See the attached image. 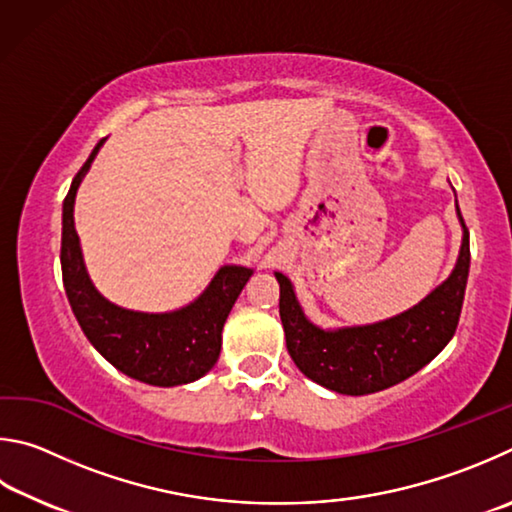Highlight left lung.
Listing matches in <instances>:
<instances>
[{
  "label": "left lung",
  "instance_id": "left-lung-1",
  "mask_svg": "<svg viewBox=\"0 0 512 512\" xmlns=\"http://www.w3.org/2000/svg\"><path fill=\"white\" fill-rule=\"evenodd\" d=\"M463 227L459 261L434 292L400 315L369 326L324 330L303 315L290 279L281 285L279 312L288 353L312 382L344 396H366L411 378L443 351L459 326L465 283L470 272V233Z\"/></svg>",
  "mask_w": 512,
  "mask_h": 512
}]
</instances>
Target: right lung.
<instances>
[{"label": "right lung", "mask_w": 512, "mask_h": 512, "mask_svg": "<svg viewBox=\"0 0 512 512\" xmlns=\"http://www.w3.org/2000/svg\"><path fill=\"white\" fill-rule=\"evenodd\" d=\"M103 141L96 143L62 202L60 265L69 306L85 337L121 373L152 387L195 382L218 362L224 321L254 270L240 265L220 267L200 297L173 312L152 315L107 301L89 281L74 227L76 191Z\"/></svg>", "instance_id": "right-lung-1"}]
</instances>
